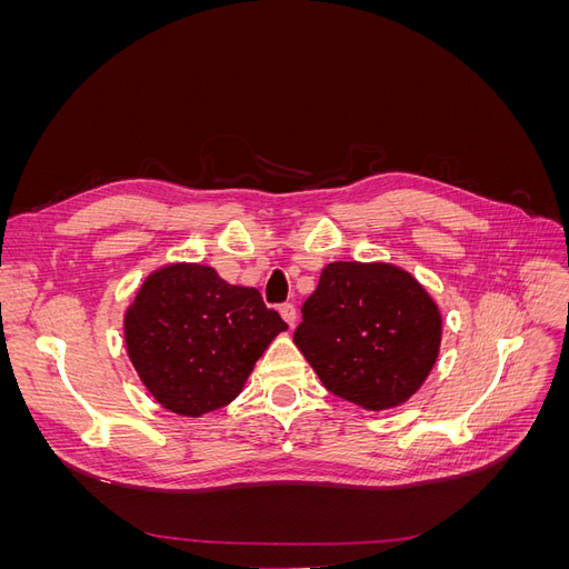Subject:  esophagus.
Listing matches in <instances>:
<instances>
[{
    "label": "esophagus",
    "instance_id": "34e87169",
    "mask_svg": "<svg viewBox=\"0 0 569 569\" xmlns=\"http://www.w3.org/2000/svg\"><path fill=\"white\" fill-rule=\"evenodd\" d=\"M280 316H282V320H284L289 327H295V322H297V308L291 306V303H282V306H280Z\"/></svg>",
    "mask_w": 569,
    "mask_h": 569
}]
</instances>
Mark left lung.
Returning a JSON list of instances; mask_svg holds the SVG:
<instances>
[{"label": "left lung", "instance_id": "1", "mask_svg": "<svg viewBox=\"0 0 569 569\" xmlns=\"http://www.w3.org/2000/svg\"><path fill=\"white\" fill-rule=\"evenodd\" d=\"M301 318L295 343L325 389L366 410L406 403L437 363L441 311L399 266H325Z\"/></svg>", "mask_w": 569, "mask_h": 569}]
</instances>
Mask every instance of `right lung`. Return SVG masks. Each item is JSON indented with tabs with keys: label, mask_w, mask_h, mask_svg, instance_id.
Masks as SVG:
<instances>
[{
	"label": "right lung",
	"mask_w": 569,
	"mask_h": 569,
	"mask_svg": "<svg viewBox=\"0 0 569 569\" xmlns=\"http://www.w3.org/2000/svg\"><path fill=\"white\" fill-rule=\"evenodd\" d=\"M287 330L253 287L211 266L168 263L137 289L123 318L130 363L166 410L201 418L242 393L256 360Z\"/></svg>",
	"instance_id": "1"
}]
</instances>
